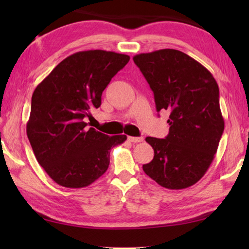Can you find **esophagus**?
<instances>
[{
	"label": "esophagus",
	"instance_id": "34e87169",
	"mask_svg": "<svg viewBox=\"0 0 249 249\" xmlns=\"http://www.w3.org/2000/svg\"><path fill=\"white\" fill-rule=\"evenodd\" d=\"M127 140H128V142H142V137H133V136H128Z\"/></svg>",
	"mask_w": 249,
	"mask_h": 249
}]
</instances>
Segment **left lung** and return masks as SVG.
Masks as SVG:
<instances>
[{
  "label": "left lung",
  "mask_w": 249,
  "mask_h": 249,
  "mask_svg": "<svg viewBox=\"0 0 249 249\" xmlns=\"http://www.w3.org/2000/svg\"><path fill=\"white\" fill-rule=\"evenodd\" d=\"M133 60L154 92L157 112H170L169 134L146 137L155 155L142 170L163 188L191 187L209 169L224 130L215 79L180 50L141 53Z\"/></svg>",
  "instance_id": "1"
}]
</instances>
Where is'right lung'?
<instances>
[{"label": "right lung", "instance_id": "1", "mask_svg": "<svg viewBox=\"0 0 249 249\" xmlns=\"http://www.w3.org/2000/svg\"><path fill=\"white\" fill-rule=\"evenodd\" d=\"M128 61L127 54L105 50L75 53L34 91L27 137L37 161L61 187L93 183L107 170L112 147L127 138L98 132L86 120L100 107L102 92Z\"/></svg>", "mask_w": 249, "mask_h": 249}]
</instances>
